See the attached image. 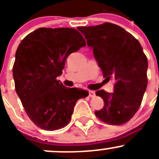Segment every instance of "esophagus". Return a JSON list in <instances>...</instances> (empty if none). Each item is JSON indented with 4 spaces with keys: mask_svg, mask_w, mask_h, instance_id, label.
I'll return each mask as SVG.
<instances>
[{
    "mask_svg": "<svg viewBox=\"0 0 159 159\" xmlns=\"http://www.w3.org/2000/svg\"><path fill=\"white\" fill-rule=\"evenodd\" d=\"M89 97H91V98H94L96 96L95 91H89Z\"/></svg>",
    "mask_w": 159,
    "mask_h": 159,
    "instance_id": "esophagus-1",
    "label": "esophagus"
}]
</instances>
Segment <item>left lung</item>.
I'll list each match as a JSON object with an SVG mask.
<instances>
[{
	"label": "left lung",
	"instance_id": "obj_1",
	"mask_svg": "<svg viewBox=\"0 0 159 159\" xmlns=\"http://www.w3.org/2000/svg\"><path fill=\"white\" fill-rule=\"evenodd\" d=\"M78 29L93 49L104 78L115 81L111 94L95 92L104 100V107L94 114L111 125L128 122L139 110L148 83V60L142 45L124 28L108 22Z\"/></svg>",
	"mask_w": 159,
	"mask_h": 159
}]
</instances>
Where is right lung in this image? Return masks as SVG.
<instances>
[{
	"label": "right lung",
	"instance_id": "1",
	"mask_svg": "<svg viewBox=\"0 0 159 159\" xmlns=\"http://www.w3.org/2000/svg\"><path fill=\"white\" fill-rule=\"evenodd\" d=\"M86 46L75 28H41L21 41L15 54V90L30 119L41 129L54 131L71 119L77 101L87 91L68 89L57 80L71 53Z\"/></svg>",
	"mask_w": 159,
	"mask_h": 159
}]
</instances>
